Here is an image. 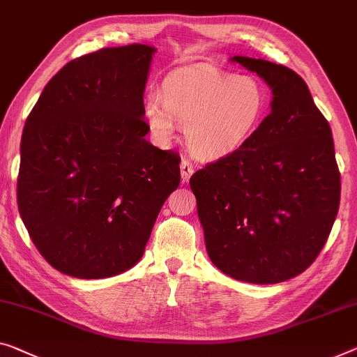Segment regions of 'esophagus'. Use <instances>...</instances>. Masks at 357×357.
<instances>
[{
	"instance_id": "1",
	"label": "esophagus",
	"mask_w": 357,
	"mask_h": 357,
	"mask_svg": "<svg viewBox=\"0 0 357 357\" xmlns=\"http://www.w3.org/2000/svg\"><path fill=\"white\" fill-rule=\"evenodd\" d=\"M192 174H194V165L189 160L181 162V178H183V183H188Z\"/></svg>"
}]
</instances>
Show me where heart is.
I'll use <instances>...</instances> for the list:
<instances>
[{
	"mask_svg": "<svg viewBox=\"0 0 357 357\" xmlns=\"http://www.w3.org/2000/svg\"><path fill=\"white\" fill-rule=\"evenodd\" d=\"M266 94L257 79L215 66H190L163 79L162 94L146 96L144 115L152 135L169 141L176 123L197 157L221 158L245 144L261 123Z\"/></svg>",
	"mask_w": 357,
	"mask_h": 357,
	"instance_id": "b5f03b06",
	"label": "heart"
}]
</instances>
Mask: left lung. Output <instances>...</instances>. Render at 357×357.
Listing matches in <instances>:
<instances>
[{
  "label": "left lung",
  "mask_w": 357,
  "mask_h": 357,
  "mask_svg": "<svg viewBox=\"0 0 357 357\" xmlns=\"http://www.w3.org/2000/svg\"><path fill=\"white\" fill-rule=\"evenodd\" d=\"M231 61L269 84L271 114L189 184L213 264L232 279L279 284L314 263L337 218L332 130L298 73L263 59Z\"/></svg>",
  "instance_id": "8db88e82"
}]
</instances>
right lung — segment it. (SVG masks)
Returning a JSON list of instances; mask_svg holds the SVG:
<instances>
[{
    "instance_id": "obj_1",
    "label": "right lung",
    "mask_w": 357,
    "mask_h": 357,
    "mask_svg": "<svg viewBox=\"0 0 357 357\" xmlns=\"http://www.w3.org/2000/svg\"><path fill=\"white\" fill-rule=\"evenodd\" d=\"M155 47H104L50 79L26 116L17 205L52 268L104 279L139 261L179 185L174 151L146 139L144 89Z\"/></svg>"
}]
</instances>
